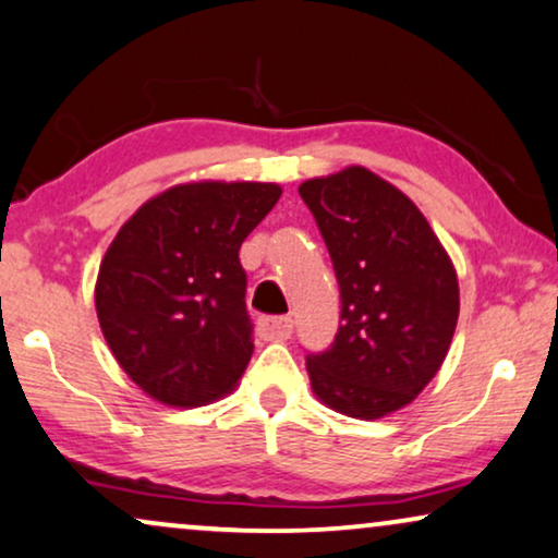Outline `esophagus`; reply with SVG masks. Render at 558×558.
Here are the masks:
<instances>
[{
    "instance_id": "1",
    "label": "esophagus",
    "mask_w": 558,
    "mask_h": 558,
    "mask_svg": "<svg viewBox=\"0 0 558 558\" xmlns=\"http://www.w3.org/2000/svg\"><path fill=\"white\" fill-rule=\"evenodd\" d=\"M259 331L265 340H288L293 331V319L291 316H265L259 319Z\"/></svg>"
}]
</instances>
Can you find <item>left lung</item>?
<instances>
[{"label":"left lung","mask_w":558,"mask_h":558,"mask_svg":"<svg viewBox=\"0 0 558 558\" xmlns=\"http://www.w3.org/2000/svg\"><path fill=\"white\" fill-rule=\"evenodd\" d=\"M340 283V329L306 371L324 404L378 420L409 404L446 361L458 278L427 218L363 167L299 187Z\"/></svg>","instance_id":"left-lung-1"}]
</instances>
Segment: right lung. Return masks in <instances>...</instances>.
Masks as SVG:
<instances>
[{
  "mask_svg": "<svg viewBox=\"0 0 558 558\" xmlns=\"http://www.w3.org/2000/svg\"><path fill=\"white\" fill-rule=\"evenodd\" d=\"M280 197L272 182H193L144 203L105 252L95 306L121 368L149 397L201 407L255 350L239 246Z\"/></svg>",
  "mask_w": 558,
  "mask_h": 558,
  "instance_id": "right-lung-1",
  "label": "right lung"
}]
</instances>
